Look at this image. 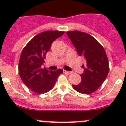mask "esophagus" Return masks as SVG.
<instances>
[{
  "label": "esophagus",
  "mask_w": 126,
  "mask_h": 126,
  "mask_svg": "<svg viewBox=\"0 0 126 126\" xmlns=\"http://www.w3.org/2000/svg\"><path fill=\"white\" fill-rule=\"evenodd\" d=\"M64 73H66V74H71V73L72 72H71V71H66V70H64Z\"/></svg>",
  "instance_id": "obj_1"
}]
</instances>
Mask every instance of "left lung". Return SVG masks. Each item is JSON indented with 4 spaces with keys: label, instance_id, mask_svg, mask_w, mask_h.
<instances>
[{
    "label": "left lung",
    "instance_id": "1",
    "mask_svg": "<svg viewBox=\"0 0 126 126\" xmlns=\"http://www.w3.org/2000/svg\"><path fill=\"white\" fill-rule=\"evenodd\" d=\"M67 35L79 56H83L86 64L82 66L84 73L80 75L81 82L72 87L80 93L89 94L103 84L109 70L106 53L101 43L91 35L78 31H68Z\"/></svg>",
    "mask_w": 126,
    "mask_h": 126
}]
</instances>
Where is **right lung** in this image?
<instances>
[{
    "label": "right lung",
    "mask_w": 126,
    "mask_h": 126,
    "mask_svg": "<svg viewBox=\"0 0 126 126\" xmlns=\"http://www.w3.org/2000/svg\"><path fill=\"white\" fill-rule=\"evenodd\" d=\"M64 33V31L48 30L36 35L23 48L20 58L18 73L22 81L33 92H48L55 86L62 69L49 71L42 68L45 55L54 40Z\"/></svg>",
    "instance_id": "obj_1"
}]
</instances>
